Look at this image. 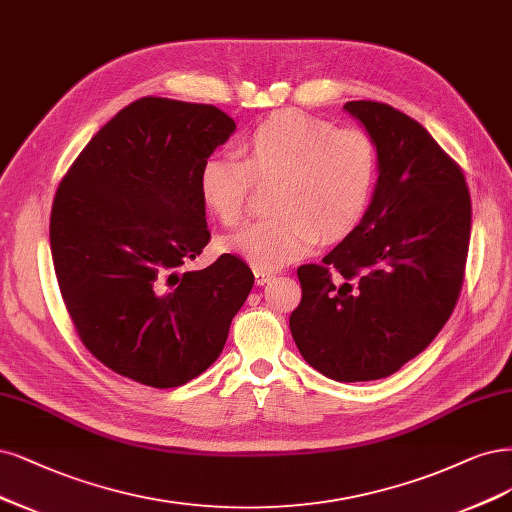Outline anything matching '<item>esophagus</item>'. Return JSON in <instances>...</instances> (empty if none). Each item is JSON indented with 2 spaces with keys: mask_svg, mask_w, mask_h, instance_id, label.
<instances>
[{
  "mask_svg": "<svg viewBox=\"0 0 512 512\" xmlns=\"http://www.w3.org/2000/svg\"><path fill=\"white\" fill-rule=\"evenodd\" d=\"M275 273L273 271H267V269H254V277H256V284L258 286H264V284H267V281L273 277Z\"/></svg>",
  "mask_w": 512,
  "mask_h": 512,
  "instance_id": "34e87169",
  "label": "esophagus"
}]
</instances>
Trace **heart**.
Segmentation results:
<instances>
[{
  "mask_svg": "<svg viewBox=\"0 0 512 512\" xmlns=\"http://www.w3.org/2000/svg\"><path fill=\"white\" fill-rule=\"evenodd\" d=\"M237 156H207L197 173L203 207L224 226L245 216L252 180L273 178L264 216L226 237L222 248L258 269L309 254L322 239L347 237L366 216L377 182V152L360 129L279 110L241 137Z\"/></svg>",
  "mask_w": 512,
  "mask_h": 512,
  "instance_id": "b5f03b06",
  "label": "heart"
}]
</instances>
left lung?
Returning a JSON list of instances; mask_svg holds the SVG:
<instances>
[{"label": "left lung", "instance_id": "1", "mask_svg": "<svg viewBox=\"0 0 512 512\" xmlns=\"http://www.w3.org/2000/svg\"><path fill=\"white\" fill-rule=\"evenodd\" d=\"M377 148L366 216L320 264L296 275L292 339L309 366L343 381L394 375L443 330L464 284L472 205L453 158L411 116L347 101Z\"/></svg>", "mask_w": 512, "mask_h": 512}]
</instances>
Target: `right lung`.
<instances>
[{
    "label": "right lung",
    "mask_w": 512,
    "mask_h": 512,
    "mask_svg": "<svg viewBox=\"0 0 512 512\" xmlns=\"http://www.w3.org/2000/svg\"><path fill=\"white\" fill-rule=\"evenodd\" d=\"M214 105L142 97L78 154L50 214L63 303L91 354L142 385L178 387L222 354L254 273L233 254L182 273L209 243L197 173L235 133Z\"/></svg>",
    "instance_id": "1"
}]
</instances>
